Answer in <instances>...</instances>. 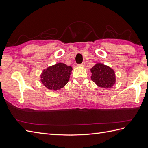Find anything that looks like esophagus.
Instances as JSON below:
<instances>
[{"instance_id":"obj_1","label":"esophagus","mask_w":148,"mask_h":148,"mask_svg":"<svg viewBox=\"0 0 148 148\" xmlns=\"http://www.w3.org/2000/svg\"><path fill=\"white\" fill-rule=\"evenodd\" d=\"M77 66H79V67H84L85 66V62H82L81 64H78Z\"/></svg>"}]
</instances>
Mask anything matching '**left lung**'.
<instances>
[{"label": "left lung", "instance_id": "1", "mask_svg": "<svg viewBox=\"0 0 148 148\" xmlns=\"http://www.w3.org/2000/svg\"><path fill=\"white\" fill-rule=\"evenodd\" d=\"M91 80L98 87L108 89L112 88L116 83L115 72L109 66L97 63L90 69Z\"/></svg>", "mask_w": 148, "mask_h": 148}]
</instances>
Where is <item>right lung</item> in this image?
<instances>
[{
    "label": "right lung",
    "mask_w": 148,
    "mask_h": 148,
    "mask_svg": "<svg viewBox=\"0 0 148 148\" xmlns=\"http://www.w3.org/2000/svg\"><path fill=\"white\" fill-rule=\"evenodd\" d=\"M73 68L66 64L59 62L42 71L40 82L49 90L56 91L64 88L69 82Z\"/></svg>",
    "instance_id": "obj_1"
}]
</instances>
